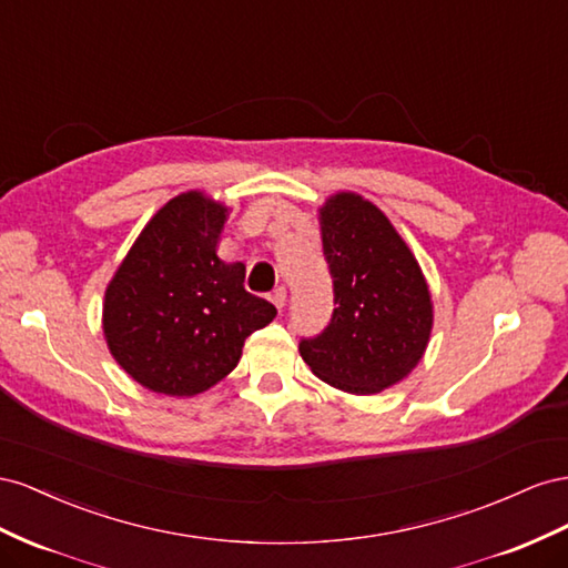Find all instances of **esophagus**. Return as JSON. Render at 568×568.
Here are the masks:
<instances>
[{
	"label": "esophagus",
	"instance_id": "obj_1",
	"mask_svg": "<svg viewBox=\"0 0 568 568\" xmlns=\"http://www.w3.org/2000/svg\"><path fill=\"white\" fill-rule=\"evenodd\" d=\"M285 297H287V293H285V287H275L273 293L268 295V300L275 304V310H283L285 306Z\"/></svg>",
	"mask_w": 568,
	"mask_h": 568
}]
</instances>
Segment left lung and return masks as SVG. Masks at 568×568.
Listing matches in <instances>:
<instances>
[{"label": "left lung", "instance_id": "left-lung-1", "mask_svg": "<svg viewBox=\"0 0 568 568\" xmlns=\"http://www.w3.org/2000/svg\"><path fill=\"white\" fill-rule=\"evenodd\" d=\"M323 254L333 275L328 328L302 339L312 374L349 395H376L424 359L433 300L414 252L381 209L335 192L318 209Z\"/></svg>", "mask_w": 568, "mask_h": 568}]
</instances>
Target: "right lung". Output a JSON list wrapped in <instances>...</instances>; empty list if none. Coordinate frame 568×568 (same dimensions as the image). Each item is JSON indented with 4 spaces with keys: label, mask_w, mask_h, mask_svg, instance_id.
Returning a JSON list of instances; mask_svg holds the SVG:
<instances>
[{
    "label": "right lung",
    "mask_w": 568,
    "mask_h": 568,
    "mask_svg": "<svg viewBox=\"0 0 568 568\" xmlns=\"http://www.w3.org/2000/svg\"><path fill=\"white\" fill-rule=\"evenodd\" d=\"M231 209L202 190L148 221L106 285L102 328L116 364L148 390L192 397L237 366L275 306L245 290V264L216 254Z\"/></svg>",
    "instance_id": "add662e5"
}]
</instances>
